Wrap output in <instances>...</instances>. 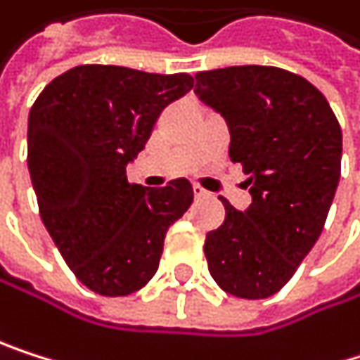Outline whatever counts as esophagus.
Masks as SVG:
<instances>
[{
	"label": "esophagus",
	"instance_id": "esophagus-1",
	"mask_svg": "<svg viewBox=\"0 0 360 360\" xmlns=\"http://www.w3.org/2000/svg\"><path fill=\"white\" fill-rule=\"evenodd\" d=\"M192 190H194V198H196V200H200V198H207V190H205V188H200V186H194Z\"/></svg>",
	"mask_w": 360,
	"mask_h": 360
}]
</instances>
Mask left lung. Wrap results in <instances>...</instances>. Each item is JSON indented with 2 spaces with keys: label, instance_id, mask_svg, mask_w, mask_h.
Listing matches in <instances>:
<instances>
[{
  "label": "left lung",
  "instance_id": "8db88e82",
  "mask_svg": "<svg viewBox=\"0 0 360 360\" xmlns=\"http://www.w3.org/2000/svg\"><path fill=\"white\" fill-rule=\"evenodd\" d=\"M194 92L230 128V160L243 164L253 202L207 234L215 283L243 300L278 293L319 240L342 172V128L325 94L278 67L243 65L196 73Z\"/></svg>",
  "mask_w": 360,
  "mask_h": 360
}]
</instances>
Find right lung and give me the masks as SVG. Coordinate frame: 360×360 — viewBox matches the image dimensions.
<instances>
[{"instance_id": "add662e5", "label": "right lung", "mask_w": 360, "mask_h": 360, "mask_svg": "<svg viewBox=\"0 0 360 360\" xmlns=\"http://www.w3.org/2000/svg\"><path fill=\"white\" fill-rule=\"evenodd\" d=\"M192 88L188 73L79 65L54 77L29 111L27 164L41 221L71 272L98 295L143 289L168 228L194 200L188 179L147 190L126 176L162 109Z\"/></svg>"}]
</instances>
